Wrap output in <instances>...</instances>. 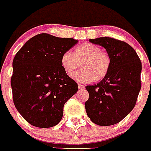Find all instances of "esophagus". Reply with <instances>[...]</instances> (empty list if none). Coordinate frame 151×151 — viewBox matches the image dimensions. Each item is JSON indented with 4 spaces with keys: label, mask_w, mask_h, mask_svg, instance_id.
Masks as SVG:
<instances>
[{
    "label": "esophagus",
    "mask_w": 151,
    "mask_h": 151,
    "mask_svg": "<svg viewBox=\"0 0 151 151\" xmlns=\"http://www.w3.org/2000/svg\"><path fill=\"white\" fill-rule=\"evenodd\" d=\"M78 88L80 89V90H83V89H84L85 88V86H83V85H82V84H78Z\"/></svg>",
    "instance_id": "obj_1"
}]
</instances>
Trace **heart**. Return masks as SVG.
Returning a JSON list of instances; mask_svg holds the SVG:
<instances>
[{
	"label": "heart",
	"mask_w": 151,
	"mask_h": 151,
	"mask_svg": "<svg viewBox=\"0 0 151 151\" xmlns=\"http://www.w3.org/2000/svg\"><path fill=\"white\" fill-rule=\"evenodd\" d=\"M81 69L72 74V78L81 83L103 79L109 71L111 58L107 52L92 43H83L77 46L74 54L67 51L61 57V65L67 74H71L79 68Z\"/></svg>",
	"instance_id": "b5f03b06"
}]
</instances>
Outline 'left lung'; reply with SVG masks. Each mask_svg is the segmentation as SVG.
<instances>
[{"label":"left lung","instance_id":"8db88e82","mask_svg":"<svg viewBox=\"0 0 151 151\" xmlns=\"http://www.w3.org/2000/svg\"><path fill=\"white\" fill-rule=\"evenodd\" d=\"M89 41L106 48L111 66L99 83L86 86L90 96L85 103L86 112L96 124L112 125L126 117L135 106L141 87V60L124 42L109 37Z\"/></svg>","mask_w":151,"mask_h":151}]
</instances>
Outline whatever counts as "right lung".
<instances>
[{
  "mask_svg": "<svg viewBox=\"0 0 151 151\" xmlns=\"http://www.w3.org/2000/svg\"><path fill=\"white\" fill-rule=\"evenodd\" d=\"M77 42L41 33L28 40L16 54L10 81L14 103L33 126L51 128L58 124L64 105L77 92V83L61 65L62 54Z\"/></svg>",
  "mask_w": 151,
  "mask_h": 151,
  "instance_id": "obj_1",
  "label": "right lung"
}]
</instances>
